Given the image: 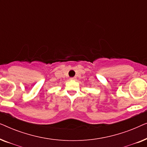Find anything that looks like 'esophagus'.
I'll list each match as a JSON object with an SVG mask.
<instances>
[{"instance_id":"esophagus-1","label":"esophagus","mask_w":147,"mask_h":147,"mask_svg":"<svg viewBox=\"0 0 147 147\" xmlns=\"http://www.w3.org/2000/svg\"><path fill=\"white\" fill-rule=\"evenodd\" d=\"M70 80H71V81H76V77L71 78H70Z\"/></svg>"}]
</instances>
